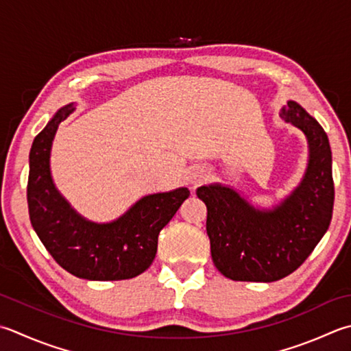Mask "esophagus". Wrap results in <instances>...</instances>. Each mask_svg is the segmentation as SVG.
<instances>
[{
	"instance_id": "esophagus-1",
	"label": "esophagus",
	"mask_w": 351,
	"mask_h": 351,
	"mask_svg": "<svg viewBox=\"0 0 351 351\" xmlns=\"http://www.w3.org/2000/svg\"><path fill=\"white\" fill-rule=\"evenodd\" d=\"M189 180H190L191 185L196 187V185L202 184L205 180H207V173H205V170L201 167H193L189 173Z\"/></svg>"
}]
</instances>
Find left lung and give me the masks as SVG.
I'll return each mask as SVG.
<instances>
[{
	"label": "left lung",
	"instance_id": "left-lung-1",
	"mask_svg": "<svg viewBox=\"0 0 351 351\" xmlns=\"http://www.w3.org/2000/svg\"><path fill=\"white\" fill-rule=\"evenodd\" d=\"M281 117L306 135L308 160L298 187L272 208H258L230 185L196 190L207 205L213 263L226 278L271 283L304 263L328 230L335 187L327 134L300 103L289 100Z\"/></svg>",
	"mask_w": 351,
	"mask_h": 351
}]
</instances>
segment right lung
<instances>
[{
    "instance_id": "1",
    "label": "right lung",
    "mask_w": 351,
    "mask_h": 351,
    "mask_svg": "<svg viewBox=\"0 0 351 351\" xmlns=\"http://www.w3.org/2000/svg\"><path fill=\"white\" fill-rule=\"evenodd\" d=\"M74 109L73 103L60 108L32 144L27 184L32 226L51 257L73 276L95 281L134 278L152 265L158 234L190 191L180 187L143 196L112 222L80 216L59 193L50 170L54 135Z\"/></svg>"
}]
</instances>
